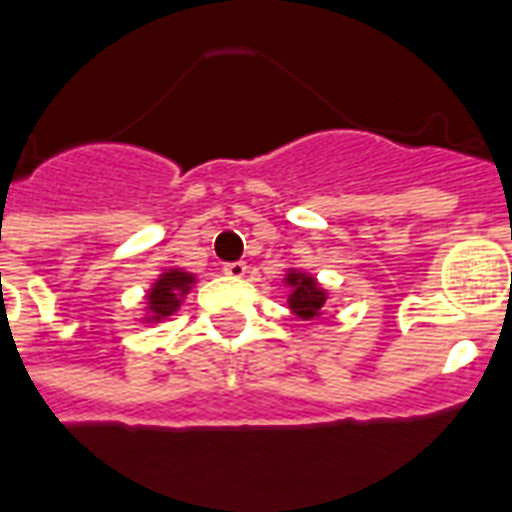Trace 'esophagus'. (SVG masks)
<instances>
[{
    "mask_svg": "<svg viewBox=\"0 0 512 512\" xmlns=\"http://www.w3.org/2000/svg\"><path fill=\"white\" fill-rule=\"evenodd\" d=\"M245 272H248L245 261H229V264H224V275L229 277H245Z\"/></svg>",
    "mask_w": 512,
    "mask_h": 512,
    "instance_id": "obj_1",
    "label": "esophagus"
}]
</instances>
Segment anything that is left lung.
<instances>
[{
  "mask_svg": "<svg viewBox=\"0 0 512 512\" xmlns=\"http://www.w3.org/2000/svg\"><path fill=\"white\" fill-rule=\"evenodd\" d=\"M288 285L293 288L291 293V310L299 315V318H315L320 315V310L326 307V293L320 291L318 283L312 280V277H304V275H288Z\"/></svg>",
  "mask_w": 512,
  "mask_h": 512,
  "instance_id": "1",
  "label": "left lung"
}]
</instances>
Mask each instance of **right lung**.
Returning a JSON list of instances; mask_svg holds the SVG:
<instances>
[{
	"instance_id": "add662e5",
	"label": "right lung",
	"mask_w": 512,
	"mask_h": 512,
	"mask_svg": "<svg viewBox=\"0 0 512 512\" xmlns=\"http://www.w3.org/2000/svg\"><path fill=\"white\" fill-rule=\"evenodd\" d=\"M189 283H192V275L186 272H165L149 293V312L154 318H165L170 312H176L181 296L189 291Z\"/></svg>"
}]
</instances>
